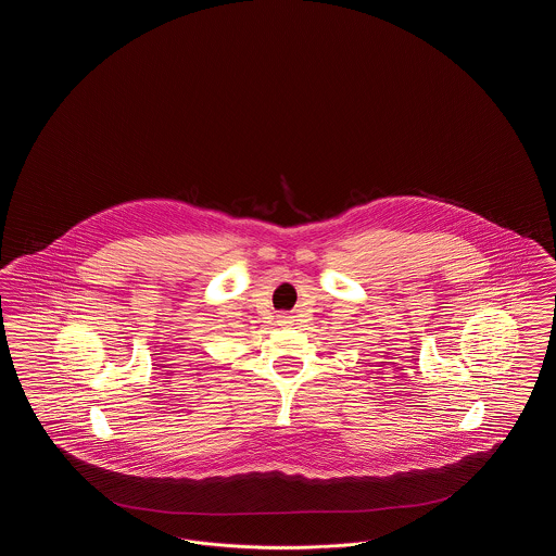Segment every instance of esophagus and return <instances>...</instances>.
<instances>
[{"label":"esophagus","mask_w":556,"mask_h":556,"mask_svg":"<svg viewBox=\"0 0 556 556\" xmlns=\"http://www.w3.org/2000/svg\"><path fill=\"white\" fill-rule=\"evenodd\" d=\"M277 323H281V325H293V317H290V315H279Z\"/></svg>","instance_id":"obj_1"}]
</instances>
